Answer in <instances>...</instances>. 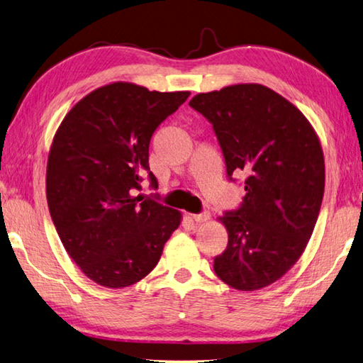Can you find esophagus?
Segmentation results:
<instances>
[{"mask_svg": "<svg viewBox=\"0 0 363 363\" xmlns=\"http://www.w3.org/2000/svg\"><path fill=\"white\" fill-rule=\"evenodd\" d=\"M193 220H194L196 223H205V221L210 220V213H208V211H202V213H196V215H193Z\"/></svg>", "mask_w": 363, "mask_h": 363, "instance_id": "34e87169", "label": "esophagus"}]
</instances>
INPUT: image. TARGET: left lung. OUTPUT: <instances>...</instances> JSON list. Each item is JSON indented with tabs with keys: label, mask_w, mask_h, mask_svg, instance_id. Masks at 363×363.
<instances>
[{
	"label": "left lung",
	"mask_w": 363,
	"mask_h": 363,
	"mask_svg": "<svg viewBox=\"0 0 363 363\" xmlns=\"http://www.w3.org/2000/svg\"><path fill=\"white\" fill-rule=\"evenodd\" d=\"M189 106L213 125L229 180L246 174L242 205L220 218L229 242L215 273L238 291L265 288L298 261L318 221L320 142L296 106L259 84L199 93Z\"/></svg>",
	"instance_id": "obj_1"
}]
</instances>
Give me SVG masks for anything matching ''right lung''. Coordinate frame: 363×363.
I'll return each mask as SVG.
<instances>
[{
	"instance_id": "right-lung-1",
	"label": "right lung",
	"mask_w": 363,
	"mask_h": 363,
	"mask_svg": "<svg viewBox=\"0 0 363 363\" xmlns=\"http://www.w3.org/2000/svg\"><path fill=\"white\" fill-rule=\"evenodd\" d=\"M189 91H150L128 82L101 86L75 104L55 134L45 193L60 240L94 283L126 288L160 262L179 210L135 196L152 135Z\"/></svg>"
}]
</instances>
